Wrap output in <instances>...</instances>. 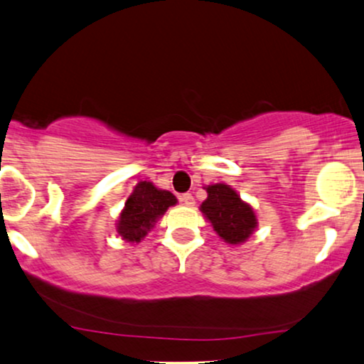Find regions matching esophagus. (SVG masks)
<instances>
[{"label": "esophagus", "mask_w": 364, "mask_h": 364, "mask_svg": "<svg viewBox=\"0 0 364 364\" xmlns=\"http://www.w3.org/2000/svg\"><path fill=\"white\" fill-rule=\"evenodd\" d=\"M179 201H181L183 205H186V206H193L195 205V198H193L190 193H185V195H181L179 196Z\"/></svg>", "instance_id": "obj_1"}]
</instances>
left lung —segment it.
I'll return each mask as SVG.
<instances>
[{"instance_id":"1","label":"left lung","mask_w":364,"mask_h":364,"mask_svg":"<svg viewBox=\"0 0 364 364\" xmlns=\"http://www.w3.org/2000/svg\"><path fill=\"white\" fill-rule=\"evenodd\" d=\"M205 190L208 196L200 205V211L211 223L213 232L228 245L245 243L259 227L254 206L225 183H213Z\"/></svg>"}]
</instances>
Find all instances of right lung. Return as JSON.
Segmentation results:
<instances>
[{
  "mask_svg": "<svg viewBox=\"0 0 364 364\" xmlns=\"http://www.w3.org/2000/svg\"><path fill=\"white\" fill-rule=\"evenodd\" d=\"M178 203L171 191L161 190L151 181H139L132 188L126 205L119 213L116 230L129 243H139L156 227L158 220Z\"/></svg>",
  "mask_w": 364,
  "mask_h": 364,
  "instance_id": "1",
  "label": "right lung"
}]
</instances>
